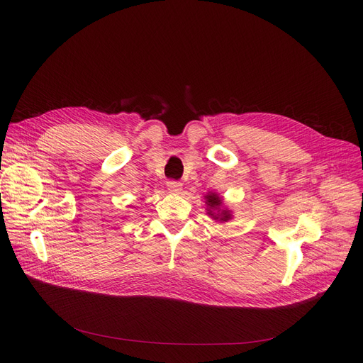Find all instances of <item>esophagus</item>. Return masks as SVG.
<instances>
[{"mask_svg": "<svg viewBox=\"0 0 363 363\" xmlns=\"http://www.w3.org/2000/svg\"><path fill=\"white\" fill-rule=\"evenodd\" d=\"M166 185H167V189L170 193L178 194V193L182 191V184L179 181H167Z\"/></svg>", "mask_w": 363, "mask_h": 363, "instance_id": "obj_1", "label": "esophagus"}]
</instances>
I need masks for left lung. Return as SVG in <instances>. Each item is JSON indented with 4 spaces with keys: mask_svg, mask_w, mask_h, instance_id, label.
Returning a JSON list of instances; mask_svg holds the SVG:
<instances>
[{
    "mask_svg": "<svg viewBox=\"0 0 363 363\" xmlns=\"http://www.w3.org/2000/svg\"><path fill=\"white\" fill-rule=\"evenodd\" d=\"M204 199H206V204H207V215L208 216H212L215 220H219V222H228L233 218L231 211H228V208L222 207L223 201L216 193H207L204 196Z\"/></svg>",
    "mask_w": 363,
    "mask_h": 363,
    "instance_id": "1",
    "label": "left lung"
}]
</instances>
